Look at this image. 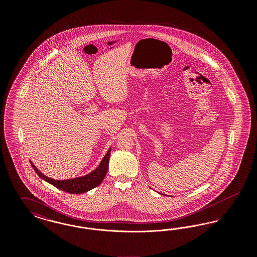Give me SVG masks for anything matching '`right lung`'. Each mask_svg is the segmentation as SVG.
<instances>
[{"label": "right lung", "mask_w": 257, "mask_h": 257, "mask_svg": "<svg viewBox=\"0 0 257 257\" xmlns=\"http://www.w3.org/2000/svg\"><path fill=\"white\" fill-rule=\"evenodd\" d=\"M110 154V148L106 153V155L104 156V158L101 161L100 165L92 172L86 174L85 176H82V177H77V178L67 179V180H55V179L49 178L48 176H45L43 173H41L40 171H38L36 168V166L33 164V162H31V165L37 172V175L41 179L45 180L48 183L52 184L59 190L69 193V194H74V195L75 194H83V193H86L87 191L97 187L103 181V179L105 178V176L107 174L108 169H109Z\"/></svg>", "instance_id": "1"}]
</instances>
